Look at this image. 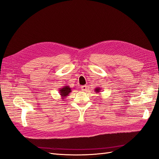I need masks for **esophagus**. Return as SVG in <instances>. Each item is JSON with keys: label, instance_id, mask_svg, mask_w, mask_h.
Returning a JSON list of instances; mask_svg holds the SVG:
<instances>
[{"label": "esophagus", "instance_id": "34e87169", "mask_svg": "<svg viewBox=\"0 0 159 159\" xmlns=\"http://www.w3.org/2000/svg\"><path fill=\"white\" fill-rule=\"evenodd\" d=\"M81 90L84 91H85V90H87V85H82V86H81Z\"/></svg>", "mask_w": 159, "mask_h": 159}]
</instances>
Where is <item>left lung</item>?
Masks as SVG:
<instances>
[{"label": "left lung", "mask_w": 159, "mask_h": 159, "mask_svg": "<svg viewBox=\"0 0 159 159\" xmlns=\"http://www.w3.org/2000/svg\"><path fill=\"white\" fill-rule=\"evenodd\" d=\"M100 91H101V88H95V92H96V93H99Z\"/></svg>", "instance_id": "obj_1"}]
</instances>
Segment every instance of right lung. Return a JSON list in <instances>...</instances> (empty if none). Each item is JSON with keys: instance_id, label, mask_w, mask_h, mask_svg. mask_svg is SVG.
Listing matches in <instances>:
<instances>
[{"instance_id": "obj_1", "label": "right lung", "mask_w": 159, "mask_h": 159, "mask_svg": "<svg viewBox=\"0 0 159 159\" xmlns=\"http://www.w3.org/2000/svg\"><path fill=\"white\" fill-rule=\"evenodd\" d=\"M71 91V88L70 87L69 85H64L63 88H60L59 89V93L61 95V99H64L67 96H68L70 93Z\"/></svg>"}]
</instances>
